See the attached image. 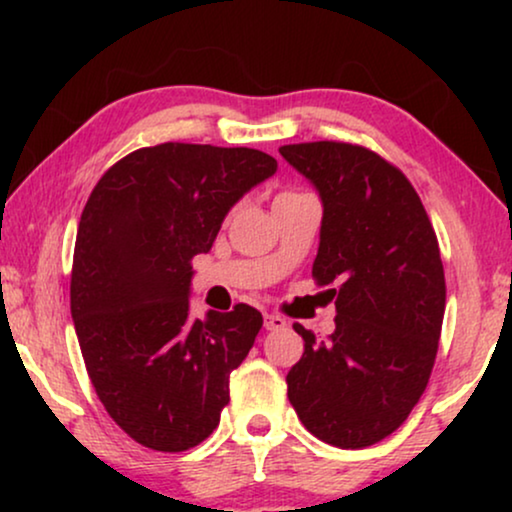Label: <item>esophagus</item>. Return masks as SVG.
Masks as SVG:
<instances>
[{"instance_id":"34e87169","label":"esophagus","mask_w":512,"mask_h":512,"mask_svg":"<svg viewBox=\"0 0 512 512\" xmlns=\"http://www.w3.org/2000/svg\"><path fill=\"white\" fill-rule=\"evenodd\" d=\"M263 324H265V328H268V331H279V328L286 326V321L282 317H277V314H265Z\"/></svg>"}]
</instances>
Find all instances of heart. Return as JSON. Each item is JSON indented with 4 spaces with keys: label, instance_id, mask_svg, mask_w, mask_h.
I'll use <instances>...</instances> for the list:
<instances>
[{
    "label": "heart",
    "instance_id": "b5f03b06",
    "mask_svg": "<svg viewBox=\"0 0 512 512\" xmlns=\"http://www.w3.org/2000/svg\"><path fill=\"white\" fill-rule=\"evenodd\" d=\"M291 195H303V193H296V191H284V193H279V198H291Z\"/></svg>",
    "mask_w": 512,
    "mask_h": 512
}]
</instances>
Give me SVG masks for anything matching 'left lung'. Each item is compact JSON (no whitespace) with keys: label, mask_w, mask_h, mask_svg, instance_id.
I'll return each mask as SVG.
<instances>
[{"label":"left lung","mask_w":512,"mask_h":512,"mask_svg":"<svg viewBox=\"0 0 512 512\" xmlns=\"http://www.w3.org/2000/svg\"><path fill=\"white\" fill-rule=\"evenodd\" d=\"M284 160L317 188L324 216L312 275L335 298V331L289 370L305 429L342 450L394 433L429 384L445 314V272L429 214L405 174L342 142L286 144Z\"/></svg>","instance_id":"1"}]
</instances>
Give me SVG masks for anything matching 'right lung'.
<instances>
[{
    "instance_id": "add662e5",
    "label": "right lung",
    "mask_w": 512,
    "mask_h": 512,
    "mask_svg": "<svg viewBox=\"0 0 512 512\" xmlns=\"http://www.w3.org/2000/svg\"><path fill=\"white\" fill-rule=\"evenodd\" d=\"M277 172L268 153L167 142L104 172L83 207L72 319L90 382L139 445L184 452L219 426L230 373L261 312L191 317V258L207 254L237 200Z\"/></svg>"
}]
</instances>
